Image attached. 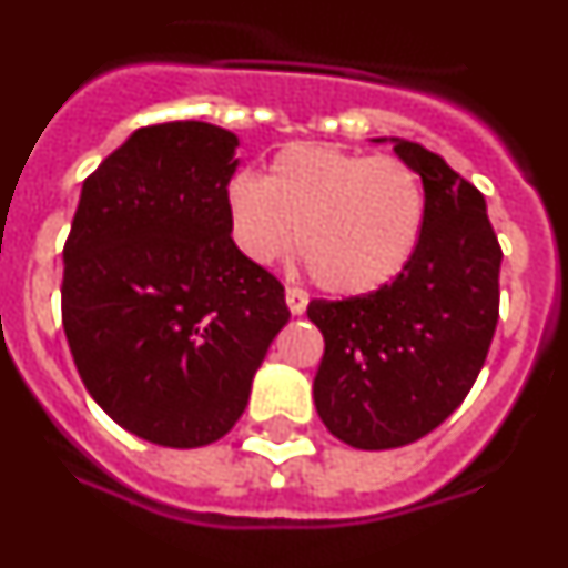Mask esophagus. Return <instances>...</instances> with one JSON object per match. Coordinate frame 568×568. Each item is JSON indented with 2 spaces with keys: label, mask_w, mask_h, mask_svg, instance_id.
Wrapping results in <instances>:
<instances>
[{
  "label": "esophagus",
  "mask_w": 568,
  "mask_h": 568,
  "mask_svg": "<svg viewBox=\"0 0 568 568\" xmlns=\"http://www.w3.org/2000/svg\"><path fill=\"white\" fill-rule=\"evenodd\" d=\"M285 306L292 314H303L308 306V297L306 292H300V288H285Z\"/></svg>",
  "instance_id": "34e87169"
}]
</instances>
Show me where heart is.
I'll use <instances>...</instances> for the list:
<instances>
[{"label": "heart", "instance_id": "b5f03b06", "mask_svg": "<svg viewBox=\"0 0 568 568\" xmlns=\"http://www.w3.org/2000/svg\"><path fill=\"white\" fill-rule=\"evenodd\" d=\"M225 216L233 245L271 265L297 233L314 283L337 297L378 292L407 268L427 222L422 175L395 155L326 144L276 152L268 175H231Z\"/></svg>", "mask_w": 568, "mask_h": 568}]
</instances>
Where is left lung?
<instances>
[{"label":"left lung","mask_w":568,"mask_h":568,"mask_svg":"<svg viewBox=\"0 0 568 568\" xmlns=\"http://www.w3.org/2000/svg\"><path fill=\"white\" fill-rule=\"evenodd\" d=\"M395 152L427 190L416 254L378 292L306 308L326 341L314 407L357 450L436 430L474 387L499 321L503 247L483 193L422 144L395 138Z\"/></svg>","instance_id":"obj_1"}]
</instances>
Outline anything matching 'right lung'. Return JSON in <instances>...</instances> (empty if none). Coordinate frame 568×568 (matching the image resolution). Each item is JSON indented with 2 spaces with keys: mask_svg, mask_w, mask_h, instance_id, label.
I'll return each instance as SVG.
<instances>
[{
  "mask_svg": "<svg viewBox=\"0 0 568 568\" xmlns=\"http://www.w3.org/2000/svg\"><path fill=\"white\" fill-rule=\"evenodd\" d=\"M236 135L141 126L83 181L63 247V328L85 389L123 430L202 447L245 413L288 323L285 288L242 256L225 216Z\"/></svg>",
  "mask_w": 568,
  "mask_h": 568,
  "instance_id": "obj_1",
  "label": "right lung"
}]
</instances>
